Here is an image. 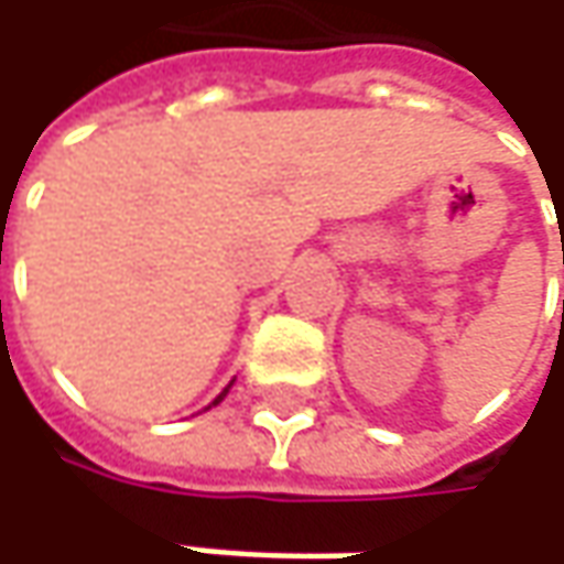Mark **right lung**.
I'll list each match as a JSON object with an SVG mask.
<instances>
[{"mask_svg":"<svg viewBox=\"0 0 564 564\" xmlns=\"http://www.w3.org/2000/svg\"><path fill=\"white\" fill-rule=\"evenodd\" d=\"M226 392H228V389H226ZM226 392H223V395H219V399H216V401H213V404H219V401H223V399H226Z\"/></svg>","mask_w":564,"mask_h":564,"instance_id":"obj_1","label":"right lung"}]
</instances>
